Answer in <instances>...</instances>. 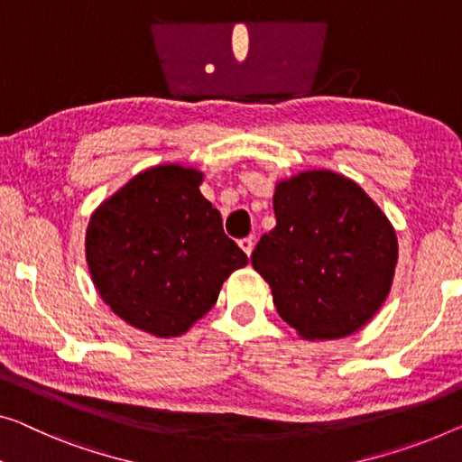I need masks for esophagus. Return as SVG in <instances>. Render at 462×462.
Instances as JSON below:
<instances>
[{
    "label": "esophagus",
    "mask_w": 462,
    "mask_h": 462,
    "mask_svg": "<svg viewBox=\"0 0 462 462\" xmlns=\"http://www.w3.org/2000/svg\"><path fill=\"white\" fill-rule=\"evenodd\" d=\"M238 246L240 249H243L246 254H249L251 257V253H253V246H254V238L253 236H246V238H240L238 240Z\"/></svg>",
    "instance_id": "34e87169"
}]
</instances>
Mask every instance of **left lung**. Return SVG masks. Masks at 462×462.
Listing matches in <instances>:
<instances>
[{"mask_svg":"<svg viewBox=\"0 0 462 462\" xmlns=\"http://www.w3.org/2000/svg\"><path fill=\"white\" fill-rule=\"evenodd\" d=\"M275 228L251 263L302 340L359 332L388 299L398 263L394 226L350 178L305 170L273 187Z\"/></svg>","mask_w":462,"mask_h":462,"instance_id":"1","label":"left lung"}]
</instances>
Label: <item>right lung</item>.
<instances>
[{"label": "right lung", "instance_id": "right-lung-1", "mask_svg": "<svg viewBox=\"0 0 462 462\" xmlns=\"http://www.w3.org/2000/svg\"><path fill=\"white\" fill-rule=\"evenodd\" d=\"M205 174L182 163L139 171L91 213L88 273L101 300L141 332L178 338L249 263L201 195Z\"/></svg>", "mask_w": 462, "mask_h": 462}]
</instances>
